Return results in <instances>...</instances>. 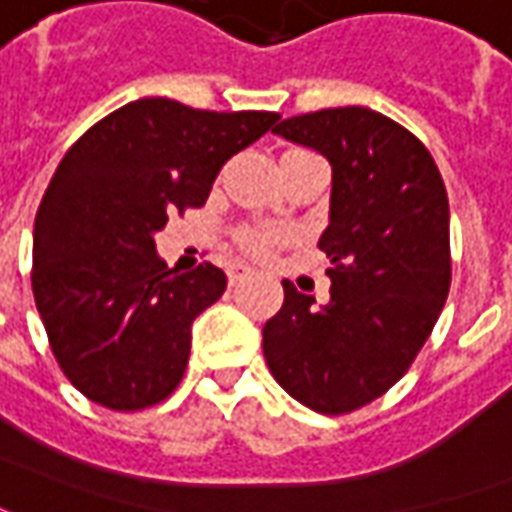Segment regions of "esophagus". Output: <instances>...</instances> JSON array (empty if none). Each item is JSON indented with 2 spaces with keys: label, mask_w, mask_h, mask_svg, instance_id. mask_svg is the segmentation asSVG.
<instances>
[{
  "label": "esophagus",
  "mask_w": 512,
  "mask_h": 512,
  "mask_svg": "<svg viewBox=\"0 0 512 512\" xmlns=\"http://www.w3.org/2000/svg\"><path fill=\"white\" fill-rule=\"evenodd\" d=\"M252 274V268L241 266V263H233V266L227 268V282H230V288H235V285H241L246 277Z\"/></svg>",
  "instance_id": "obj_1"
}]
</instances>
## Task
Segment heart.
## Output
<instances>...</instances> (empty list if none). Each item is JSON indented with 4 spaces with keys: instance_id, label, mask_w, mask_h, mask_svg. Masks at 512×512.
<instances>
[{
    "instance_id": "heart-1",
    "label": "heart",
    "mask_w": 512,
    "mask_h": 512,
    "mask_svg": "<svg viewBox=\"0 0 512 512\" xmlns=\"http://www.w3.org/2000/svg\"><path fill=\"white\" fill-rule=\"evenodd\" d=\"M312 153L307 150H288L282 161H279V169L296 167V164H304V161H312ZM238 246L244 249L246 255L252 257H271L277 252L279 246L288 244V233L285 230H277V227H241L238 235H235Z\"/></svg>"
}]
</instances>
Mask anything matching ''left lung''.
<instances>
[{
    "label": "left lung",
    "mask_w": 512,
    "mask_h": 512,
    "mask_svg": "<svg viewBox=\"0 0 512 512\" xmlns=\"http://www.w3.org/2000/svg\"><path fill=\"white\" fill-rule=\"evenodd\" d=\"M274 134L332 164L329 301L282 282L263 326L277 384L321 414H348L395 386L439 321L452 279L450 202L428 147L365 106L282 120Z\"/></svg>",
    "instance_id": "8db88e82"
}]
</instances>
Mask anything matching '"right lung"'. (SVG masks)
<instances>
[{"instance_id": "obj_1", "label": "right lung", "mask_w": 512, "mask_h": 512, "mask_svg": "<svg viewBox=\"0 0 512 512\" xmlns=\"http://www.w3.org/2000/svg\"><path fill=\"white\" fill-rule=\"evenodd\" d=\"M277 120L139 98L65 153L35 216L32 293L57 365L84 397L139 411L175 392L191 323L227 277L211 263L167 268L153 235L205 205L224 161Z\"/></svg>"}]
</instances>
